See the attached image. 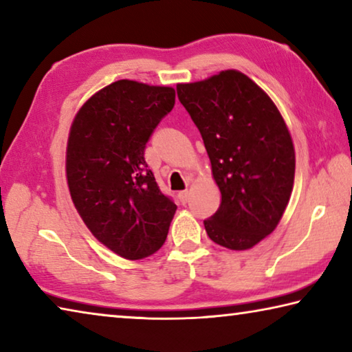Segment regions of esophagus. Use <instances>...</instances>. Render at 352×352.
<instances>
[{"label":"esophagus","mask_w":352,"mask_h":352,"mask_svg":"<svg viewBox=\"0 0 352 352\" xmlns=\"http://www.w3.org/2000/svg\"><path fill=\"white\" fill-rule=\"evenodd\" d=\"M178 199H180L183 205L186 204V201L189 200V190H180V192H178Z\"/></svg>","instance_id":"34e87169"}]
</instances>
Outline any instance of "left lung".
<instances>
[{"label": "left lung", "instance_id": "1", "mask_svg": "<svg viewBox=\"0 0 352 352\" xmlns=\"http://www.w3.org/2000/svg\"><path fill=\"white\" fill-rule=\"evenodd\" d=\"M177 94L200 130L222 195L204 222L206 233L225 248H253L275 231L294 189L295 148L281 111L237 69L178 83Z\"/></svg>", "mask_w": 352, "mask_h": 352}]
</instances>
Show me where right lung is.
<instances>
[{
	"label": "right lung",
	"mask_w": 352,
	"mask_h": 352,
	"mask_svg": "<svg viewBox=\"0 0 352 352\" xmlns=\"http://www.w3.org/2000/svg\"><path fill=\"white\" fill-rule=\"evenodd\" d=\"M174 104L172 87L122 79L88 98L71 122V200L91 234L124 259L158 252L177 211L144 160L146 142Z\"/></svg>",
	"instance_id": "1"
}]
</instances>
